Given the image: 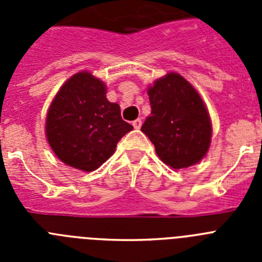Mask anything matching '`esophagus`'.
<instances>
[{
	"label": "esophagus",
	"instance_id": "obj_1",
	"mask_svg": "<svg viewBox=\"0 0 262 262\" xmlns=\"http://www.w3.org/2000/svg\"><path fill=\"white\" fill-rule=\"evenodd\" d=\"M133 126H134V128H136V129L140 128V127H142V119L139 118V119L134 120V122H133Z\"/></svg>",
	"mask_w": 262,
	"mask_h": 262
}]
</instances>
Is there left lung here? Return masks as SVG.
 Returning a JSON list of instances; mask_svg holds the SVG:
<instances>
[{
	"instance_id": "1",
	"label": "left lung",
	"mask_w": 262,
	"mask_h": 262,
	"mask_svg": "<svg viewBox=\"0 0 262 262\" xmlns=\"http://www.w3.org/2000/svg\"><path fill=\"white\" fill-rule=\"evenodd\" d=\"M151 117L142 131L157 156L172 169L195 165L207 155L212 124L209 110L195 88L177 72L155 80L147 90Z\"/></svg>"
}]
</instances>
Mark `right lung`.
<instances>
[{"label": "right lung", "instance_id": "1", "mask_svg": "<svg viewBox=\"0 0 262 262\" xmlns=\"http://www.w3.org/2000/svg\"><path fill=\"white\" fill-rule=\"evenodd\" d=\"M106 93L102 80L81 71L61 85L48 107L45 129L51 149L60 161L82 172L98 169L134 128Z\"/></svg>", "mask_w": 262, "mask_h": 262}]
</instances>
